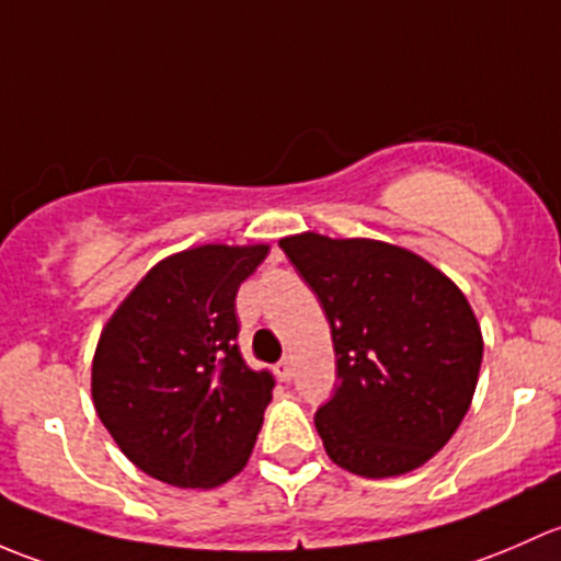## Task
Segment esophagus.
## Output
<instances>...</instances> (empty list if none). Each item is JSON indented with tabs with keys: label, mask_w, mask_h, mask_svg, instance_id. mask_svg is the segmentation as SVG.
Masks as SVG:
<instances>
[{
	"label": "esophagus",
	"mask_w": 561,
	"mask_h": 561,
	"mask_svg": "<svg viewBox=\"0 0 561 561\" xmlns=\"http://www.w3.org/2000/svg\"><path fill=\"white\" fill-rule=\"evenodd\" d=\"M275 375H278L283 383H288V380L294 378V359H291V356H286V359H280L278 365H275Z\"/></svg>",
	"instance_id": "34e87169"
}]
</instances>
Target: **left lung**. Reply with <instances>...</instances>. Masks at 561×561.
I'll use <instances>...</instances> for the list:
<instances>
[{
	"label": "left lung",
	"mask_w": 561,
	"mask_h": 561,
	"mask_svg": "<svg viewBox=\"0 0 561 561\" xmlns=\"http://www.w3.org/2000/svg\"><path fill=\"white\" fill-rule=\"evenodd\" d=\"M332 329L337 380L316 413L343 470L391 478L440 451L476 394L483 337L451 278L380 240H280Z\"/></svg>",
	"instance_id": "8db88e82"
}]
</instances>
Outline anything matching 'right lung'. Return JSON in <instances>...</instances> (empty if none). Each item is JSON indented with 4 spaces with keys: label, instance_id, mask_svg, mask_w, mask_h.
Wrapping results in <instances>:
<instances>
[{
    "label": "right lung",
    "instance_id": "add662e5",
    "mask_svg": "<svg viewBox=\"0 0 561 561\" xmlns=\"http://www.w3.org/2000/svg\"><path fill=\"white\" fill-rule=\"evenodd\" d=\"M267 245H199L159 262L105 323L91 397L142 472L181 489L221 486L245 467L273 375L238 348L234 297Z\"/></svg>",
    "mask_w": 561,
    "mask_h": 561
}]
</instances>
